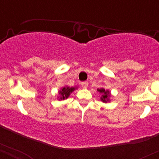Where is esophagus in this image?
<instances>
[{
	"instance_id": "obj_1",
	"label": "esophagus",
	"mask_w": 159,
	"mask_h": 159,
	"mask_svg": "<svg viewBox=\"0 0 159 159\" xmlns=\"http://www.w3.org/2000/svg\"><path fill=\"white\" fill-rule=\"evenodd\" d=\"M81 87H82V88L86 89L87 87H88V83H87V82H82Z\"/></svg>"
}]
</instances>
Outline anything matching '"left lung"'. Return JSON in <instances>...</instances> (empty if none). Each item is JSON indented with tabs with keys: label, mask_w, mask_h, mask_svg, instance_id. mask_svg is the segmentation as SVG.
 <instances>
[{
	"label": "left lung",
	"mask_w": 159,
	"mask_h": 159,
	"mask_svg": "<svg viewBox=\"0 0 159 159\" xmlns=\"http://www.w3.org/2000/svg\"><path fill=\"white\" fill-rule=\"evenodd\" d=\"M100 93L102 94L101 100L104 102H107L109 101V97H110V92L108 90H105L104 88L98 89L97 90Z\"/></svg>",
	"instance_id": "left-lung-1"
}]
</instances>
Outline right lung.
<instances>
[{"mask_svg":"<svg viewBox=\"0 0 159 159\" xmlns=\"http://www.w3.org/2000/svg\"><path fill=\"white\" fill-rule=\"evenodd\" d=\"M75 90V87H67V86L63 87V88L59 91L60 96L58 97L59 98V100L67 98L69 96V95H70L71 93H72V91H74Z\"/></svg>","mask_w":159,"mask_h":159,"instance_id":"obj_1","label":"right lung"}]
</instances>
